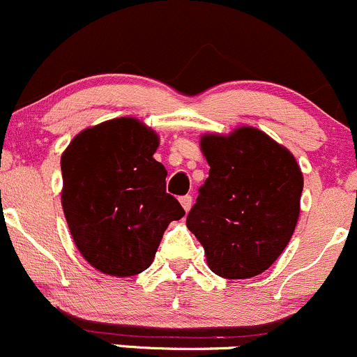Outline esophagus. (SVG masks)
I'll list each match as a JSON object with an SVG mask.
<instances>
[{"label":"esophagus","mask_w":357,"mask_h":357,"mask_svg":"<svg viewBox=\"0 0 357 357\" xmlns=\"http://www.w3.org/2000/svg\"><path fill=\"white\" fill-rule=\"evenodd\" d=\"M180 204H182V208L187 213L190 209V206H192V196H182L180 197Z\"/></svg>","instance_id":"1"}]
</instances>
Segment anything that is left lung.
<instances>
[{
	"instance_id": "left-lung-1",
	"label": "left lung",
	"mask_w": 357,
	"mask_h": 357,
	"mask_svg": "<svg viewBox=\"0 0 357 357\" xmlns=\"http://www.w3.org/2000/svg\"><path fill=\"white\" fill-rule=\"evenodd\" d=\"M209 177L187 215L218 277L263 273L287 248L301 211L303 172L289 149L255 127L206 134Z\"/></svg>"
}]
</instances>
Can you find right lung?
<instances>
[{
	"instance_id": "1",
	"label": "right lung",
	"mask_w": 357,
	"mask_h": 357,
	"mask_svg": "<svg viewBox=\"0 0 357 357\" xmlns=\"http://www.w3.org/2000/svg\"><path fill=\"white\" fill-rule=\"evenodd\" d=\"M154 130L130 116L73 137L61 154V206L84 259L113 277L151 266L165 230L185 211L167 194Z\"/></svg>"
}]
</instances>
